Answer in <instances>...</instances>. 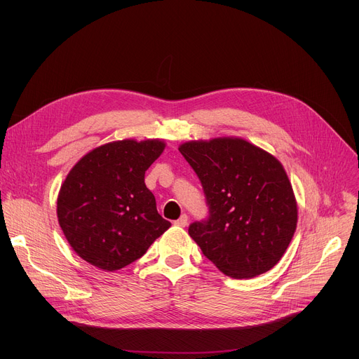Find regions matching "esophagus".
<instances>
[{"instance_id": "obj_1", "label": "esophagus", "mask_w": 359, "mask_h": 359, "mask_svg": "<svg viewBox=\"0 0 359 359\" xmlns=\"http://www.w3.org/2000/svg\"><path fill=\"white\" fill-rule=\"evenodd\" d=\"M175 224L179 226V227H184V226L187 224V215H182V216L175 222Z\"/></svg>"}]
</instances>
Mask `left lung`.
Instances as JSON below:
<instances>
[{"mask_svg":"<svg viewBox=\"0 0 359 359\" xmlns=\"http://www.w3.org/2000/svg\"><path fill=\"white\" fill-rule=\"evenodd\" d=\"M179 151L209 206L208 219L189 226L203 254L233 278L271 270L297 227V201L283 165L238 137L191 140Z\"/></svg>","mask_w":359,"mask_h":359,"instance_id":"obj_1","label":"left lung"}]
</instances>
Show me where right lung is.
<instances>
[{"label":"right lung","instance_id":"right-lung-1","mask_svg":"<svg viewBox=\"0 0 359 359\" xmlns=\"http://www.w3.org/2000/svg\"><path fill=\"white\" fill-rule=\"evenodd\" d=\"M165 149L162 140H118L85 155L61 186L57 215L75 252L115 271L140 259L169 227L144 184V172Z\"/></svg>","mask_w":359,"mask_h":359}]
</instances>
